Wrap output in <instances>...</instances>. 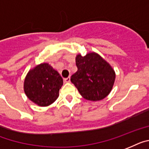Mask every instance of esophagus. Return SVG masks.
I'll return each instance as SVG.
<instances>
[{
  "label": "esophagus",
  "mask_w": 149,
  "mask_h": 149,
  "mask_svg": "<svg viewBox=\"0 0 149 149\" xmlns=\"http://www.w3.org/2000/svg\"><path fill=\"white\" fill-rule=\"evenodd\" d=\"M64 82H70V77H67V78L64 79Z\"/></svg>",
  "instance_id": "34e87169"
}]
</instances>
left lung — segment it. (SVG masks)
<instances>
[{
    "instance_id": "left-lung-1",
    "label": "left lung",
    "mask_w": 149,
    "mask_h": 149,
    "mask_svg": "<svg viewBox=\"0 0 149 149\" xmlns=\"http://www.w3.org/2000/svg\"><path fill=\"white\" fill-rule=\"evenodd\" d=\"M78 68L70 80L81 95L88 101H100L109 95L115 81V72L99 54L92 52L76 57Z\"/></svg>"
}]
</instances>
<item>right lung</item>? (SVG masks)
Returning a JSON list of instances; mask_svg holds the SVG:
<instances>
[{
    "label": "right lung",
    "mask_w": 149,
    "mask_h": 149,
    "mask_svg": "<svg viewBox=\"0 0 149 149\" xmlns=\"http://www.w3.org/2000/svg\"><path fill=\"white\" fill-rule=\"evenodd\" d=\"M63 86V79L47 63L36 66L29 71L24 81V92L32 102L45 107L54 102Z\"/></svg>",
    "instance_id": "obj_1"
}]
</instances>
